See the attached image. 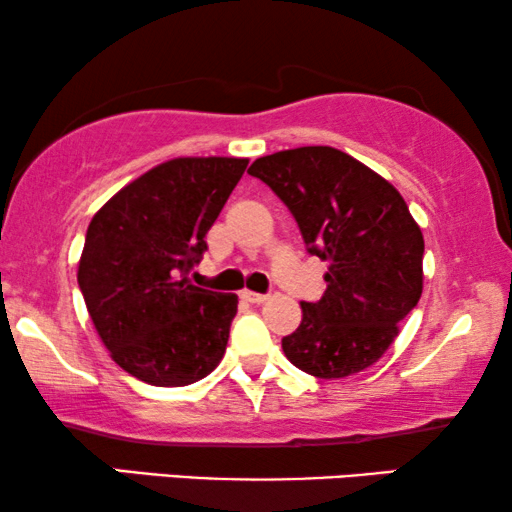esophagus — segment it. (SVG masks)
Masks as SVG:
<instances>
[{
	"mask_svg": "<svg viewBox=\"0 0 512 512\" xmlns=\"http://www.w3.org/2000/svg\"><path fill=\"white\" fill-rule=\"evenodd\" d=\"M242 296V300H247V303H265V300H268V296H265V293H256V291H242L240 293Z\"/></svg>",
	"mask_w": 512,
	"mask_h": 512,
	"instance_id": "obj_1",
	"label": "esophagus"
}]
</instances>
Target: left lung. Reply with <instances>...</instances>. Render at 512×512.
<instances>
[{
	"instance_id": "left-lung-1",
	"label": "left lung",
	"mask_w": 512,
	"mask_h": 512,
	"mask_svg": "<svg viewBox=\"0 0 512 512\" xmlns=\"http://www.w3.org/2000/svg\"><path fill=\"white\" fill-rule=\"evenodd\" d=\"M289 207L305 247L328 261L326 291L303 303L282 338L293 366L321 380L373 366L422 296V230L389 181L331 146H300L251 163Z\"/></svg>"
}]
</instances>
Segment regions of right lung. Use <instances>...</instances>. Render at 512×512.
<instances>
[{
	"label": "right lung",
	"instance_id": "obj_1",
	"mask_svg": "<svg viewBox=\"0 0 512 512\" xmlns=\"http://www.w3.org/2000/svg\"><path fill=\"white\" fill-rule=\"evenodd\" d=\"M244 158H177L121 188L90 221L79 263L88 314L118 366L186 387L226 354L235 293L188 282Z\"/></svg>",
	"mask_w": 512,
	"mask_h": 512
}]
</instances>
